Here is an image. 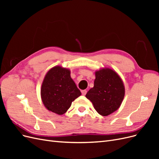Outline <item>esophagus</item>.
<instances>
[{"instance_id":"34e87169","label":"esophagus","mask_w":159,"mask_h":159,"mask_svg":"<svg viewBox=\"0 0 159 159\" xmlns=\"http://www.w3.org/2000/svg\"><path fill=\"white\" fill-rule=\"evenodd\" d=\"M81 93H82L83 95H85L86 93H87V90H81Z\"/></svg>"}]
</instances>
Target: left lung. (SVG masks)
Returning <instances> with one entry per match:
<instances>
[{
  "label": "left lung",
  "instance_id": "8db88e82",
  "mask_svg": "<svg viewBox=\"0 0 159 159\" xmlns=\"http://www.w3.org/2000/svg\"><path fill=\"white\" fill-rule=\"evenodd\" d=\"M125 95L121 79L111 69H102L95 72L94 87L85 97L92 102L97 112L107 116L115 111L121 105Z\"/></svg>",
  "mask_w": 159,
  "mask_h": 159
}]
</instances>
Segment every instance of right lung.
<instances>
[{"label": "right lung", "mask_w": 159, "mask_h": 159, "mask_svg": "<svg viewBox=\"0 0 159 159\" xmlns=\"http://www.w3.org/2000/svg\"><path fill=\"white\" fill-rule=\"evenodd\" d=\"M80 95L81 91L71 78L69 70L56 66L46 74L42 85L41 98L49 111L64 114Z\"/></svg>", "instance_id": "add662e5"}]
</instances>
